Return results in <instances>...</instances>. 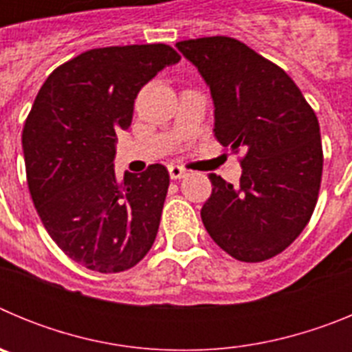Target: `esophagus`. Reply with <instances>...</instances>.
<instances>
[{"mask_svg": "<svg viewBox=\"0 0 352 352\" xmlns=\"http://www.w3.org/2000/svg\"><path fill=\"white\" fill-rule=\"evenodd\" d=\"M167 169H169L170 179H182L186 176V169H183V167H179V166H174V164H170Z\"/></svg>", "mask_w": 352, "mask_h": 352, "instance_id": "esophagus-1", "label": "esophagus"}]
</instances>
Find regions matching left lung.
Segmentation results:
<instances>
[{
  "label": "left lung",
  "instance_id": "1",
  "mask_svg": "<svg viewBox=\"0 0 352 352\" xmlns=\"http://www.w3.org/2000/svg\"><path fill=\"white\" fill-rule=\"evenodd\" d=\"M176 47L210 86L217 141L247 151L238 185L210 174L204 227L234 259H270L300 236L316 208L322 176L316 113L280 67L239 40L206 36Z\"/></svg>",
  "mask_w": 352,
  "mask_h": 352
}]
</instances>
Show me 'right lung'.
<instances>
[{"instance_id": "1", "label": "right lung", "mask_w": 352, "mask_h": 352, "mask_svg": "<svg viewBox=\"0 0 352 352\" xmlns=\"http://www.w3.org/2000/svg\"><path fill=\"white\" fill-rule=\"evenodd\" d=\"M179 54L166 43L91 49L56 68L24 123L30 194L72 261L98 273L130 270L157 238L169 173H114L116 133L129 130L146 82Z\"/></svg>"}]
</instances>
